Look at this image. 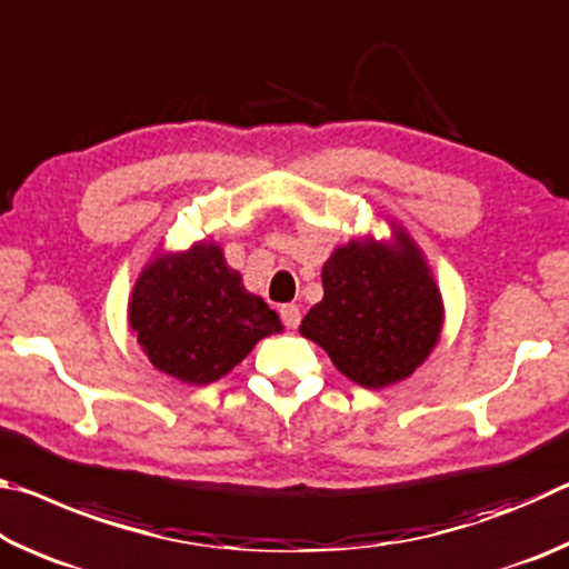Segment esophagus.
Returning <instances> with one entry per match:
<instances>
[{
	"mask_svg": "<svg viewBox=\"0 0 569 569\" xmlns=\"http://www.w3.org/2000/svg\"><path fill=\"white\" fill-rule=\"evenodd\" d=\"M281 319L288 326V329H296L298 323H301V308L293 306V303H286L281 306Z\"/></svg>",
	"mask_w": 569,
	"mask_h": 569,
	"instance_id": "obj_1",
	"label": "esophagus"
}]
</instances>
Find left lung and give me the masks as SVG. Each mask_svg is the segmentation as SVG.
I'll use <instances>...</instances> for the list:
<instances>
[{
	"mask_svg": "<svg viewBox=\"0 0 569 569\" xmlns=\"http://www.w3.org/2000/svg\"><path fill=\"white\" fill-rule=\"evenodd\" d=\"M393 226V223H391ZM323 301L301 321L336 369L363 389L409 379L435 349L445 306L431 268L403 228L393 243L353 238L323 263Z\"/></svg>",
	"mask_w": 569,
	"mask_h": 569,
	"instance_id": "8db88e82",
	"label": "left lung"
}]
</instances>
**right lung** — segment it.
Returning <instances> with one entry per match:
<instances>
[{
    "instance_id": "add662e5",
    "label": "right lung",
    "mask_w": 569,
    "mask_h": 569,
    "mask_svg": "<svg viewBox=\"0 0 569 569\" xmlns=\"http://www.w3.org/2000/svg\"><path fill=\"white\" fill-rule=\"evenodd\" d=\"M128 321L150 363L192 387L226 377L258 341L283 331L213 240L152 258L132 288Z\"/></svg>"
}]
</instances>
